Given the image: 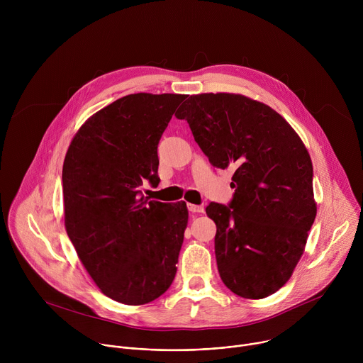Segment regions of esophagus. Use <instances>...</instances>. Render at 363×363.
I'll return each instance as SVG.
<instances>
[{
    "mask_svg": "<svg viewBox=\"0 0 363 363\" xmlns=\"http://www.w3.org/2000/svg\"><path fill=\"white\" fill-rule=\"evenodd\" d=\"M188 210L192 214H201V213H203V206L202 205H195V203H188Z\"/></svg>",
    "mask_w": 363,
    "mask_h": 363,
    "instance_id": "34e87169",
    "label": "esophagus"
}]
</instances>
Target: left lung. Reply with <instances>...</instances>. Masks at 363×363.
<instances>
[{"mask_svg": "<svg viewBox=\"0 0 363 363\" xmlns=\"http://www.w3.org/2000/svg\"><path fill=\"white\" fill-rule=\"evenodd\" d=\"M220 168H234L228 205L211 202L216 257L224 284L264 298L290 279L316 218L313 165L294 129L270 106L234 93H202L175 113Z\"/></svg>", "mask_w": 363, "mask_h": 363, "instance_id": "obj_1", "label": "left lung"}]
</instances>
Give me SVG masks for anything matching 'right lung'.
<instances>
[{"mask_svg": "<svg viewBox=\"0 0 363 363\" xmlns=\"http://www.w3.org/2000/svg\"><path fill=\"white\" fill-rule=\"evenodd\" d=\"M184 99L121 97L84 122L66 153L67 235L101 293L123 304L158 298L177 274L186 203L147 201L142 185L160 184L158 143Z\"/></svg>", "mask_w": 363, "mask_h": 363, "instance_id": "obj_1", "label": "right lung"}]
</instances>
